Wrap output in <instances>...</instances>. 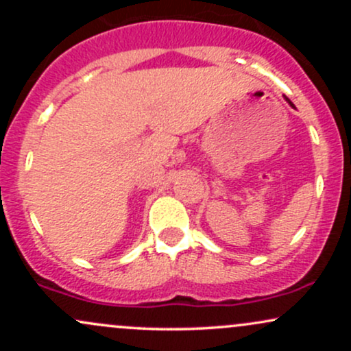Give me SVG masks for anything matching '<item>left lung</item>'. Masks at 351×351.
<instances>
[{
	"instance_id": "8db88e82",
	"label": "left lung",
	"mask_w": 351,
	"mask_h": 351,
	"mask_svg": "<svg viewBox=\"0 0 351 351\" xmlns=\"http://www.w3.org/2000/svg\"><path fill=\"white\" fill-rule=\"evenodd\" d=\"M287 100H289V99H287ZM289 102H291V100H289ZM291 106H293V104H292V102H291Z\"/></svg>"
}]
</instances>
